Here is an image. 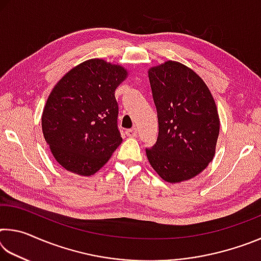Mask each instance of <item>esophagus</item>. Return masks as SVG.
<instances>
[{
    "label": "esophagus",
    "instance_id": "34e87169",
    "mask_svg": "<svg viewBox=\"0 0 261 261\" xmlns=\"http://www.w3.org/2000/svg\"><path fill=\"white\" fill-rule=\"evenodd\" d=\"M125 134H126L127 137H136L137 136V129H136V127H132V129L126 130Z\"/></svg>",
    "mask_w": 261,
    "mask_h": 261
}]
</instances>
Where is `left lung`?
<instances>
[{"instance_id": "left-lung-1", "label": "left lung", "mask_w": 261, "mask_h": 261, "mask_svg": "<svg viewBox=\"0 0 261 261\" xmlns=\"http://www.w3.org/2000/svg\"><path fill=\"white\" fill-rule=\"evenodd\" d=\"M159 121L156 143L146 148L153 169L168 183L200 174L215 155L220 118L205 82L179 62L148 70Z\"/></svg>"}]
</instances>
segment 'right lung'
I'll return each instance as SVG.
<instances>
[{"instance_id":"obj_1","label":"right lung","mask_w":261,"mask_h":261,"mask_svg":"<svg viewBox=\"0 0 261 261\" xmlns=\"http://www.w3.org/2000/svg\"><path fill=\"white\" fill-rule=\"evenodd\" d=\"M127 70L101 59L87 60L62 77L48 96L42 134L65 170L91 176L122 143L115 90Z\"/></svg>"}]
</instances>
